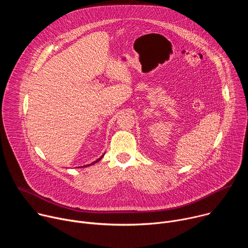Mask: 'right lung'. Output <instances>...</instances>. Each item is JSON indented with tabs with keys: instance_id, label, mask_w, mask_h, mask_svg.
Masks as SVG:
<instances>
[{
	"instance_id": "obj_1",
	"label": "right lung",
	"mask_w": 248,
	"mask_h": 248,
	"mask_svg": "<svg viewBox=\"0 0 248 248\" xmlns=\"http://www.w3.org/2000/svg\"><path fill=\"white\" fill-rule=\"evenodd\" d=\"M103 157H104V155H103V156H101L99 159H97L95 162H93V163H91V164H88V165H85V166H81V167H79V168H86V167H89V166H91V165H94V164H96L97 162H99Z\"/></svg>"
}]
</instances>
